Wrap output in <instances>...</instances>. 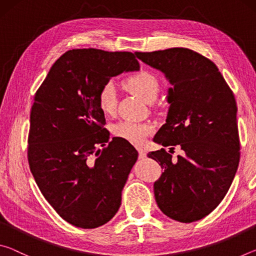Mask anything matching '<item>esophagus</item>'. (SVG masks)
I'll return each mask as SVG.
<instances>
[{"label":"esophagus","instance_id":"esophagus-1","mask_svg":"<svg viewBox=\"0 0 256 256\" xmlns=\"http://www.w3.org/2000/svg\"><path fill=\"white\" fill-rule=\"evenodd\" d=\"M136 149H138V157H140V159H144V158H146V150H144V148H136Z\"/></svg>","mask_w":256,"mask_h":256}]
</instances>
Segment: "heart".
I'll return each mask as SVG.
<instances>
[{"mask_svg": "<svg viewBox=\"0 0 256 256\" xmlns=\"http://www.w3.org/2000/svg\"><path fill=\"white\" fill-rule=\"evenodd\" d=\"M124 86L146 102H152L158 96L160 84L158 78L151 72L140 71L126 78L124 80ZM98 105L105 114H112L115 110L116 88L112 82H107L99 90ZM152 132V125L132 120H120L112 126V133L115 136L134 144H141Z\"/></svg>", "mask_w": 256, "mask_h": 256, "instance_id": "1", "label": "heart"}]
</instances>
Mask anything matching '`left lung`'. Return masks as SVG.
Listing matches in <instances>:
<instances>
[{
    "label": "left lung",
    "instance_id": "left-lung-1",
    "mask_svg": "<svg viewBox=\"0 0 256 256\" xmlns=\"http://www.w3.org/2000/svg\"><path fill=\"white\" fill-rule=\"evenodd\" d=\"M136 55L172 84L166 123L154 141L183 150L176 160L164 149L148 154L164 170L154 184L156 202L170 219L198 222L222 201L237 172L235 97L216 64L196 52L175 47Z\"/></svg>",
    "mask_w": 256,
    "mask_h": 256
}]
</instances>
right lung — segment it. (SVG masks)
<instances>
[{
  "label": "right lung",
  "instance_id": "add662e5",
  "mask_svg": "<svg viewBox=\"0 0 256 256\" xmlns=\"http://www.w3.org/2000/svg\"><path fill=\"white\" fill-rule=\"evenodd\" d=\"M138 70L140 64L130 52L68 50L34 94L28 138L30 170L42 196L73 226H102L120 209L138 151L122 138L108 141L98 94L112 76Z\"/></svg>",
  "mask_w": 256,
  "mask_h": 256
}]
</instances>
